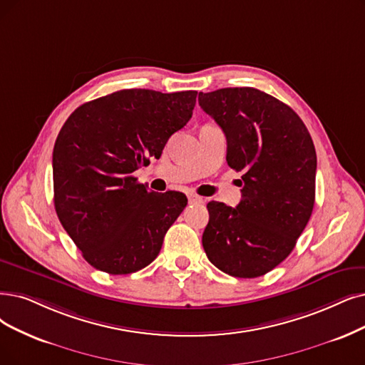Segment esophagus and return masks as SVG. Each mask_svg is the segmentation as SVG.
Segmentation results:
<instances>
[{
  "instance_id": "1",
  "label": "esophagus",
  "mask_w": 365,
  "mask_h": 365,
  "mask_svg": "<svg viewBox=\"0 0 365 365\" xmlns=\"http://www.w3.org/2000/svg\"><path fill=\"white\" fill-rule=\"evenodd\" d=\"M188 202H190V203H203V202H205V199L197 196V195H188Z\"/></svg>"
}]
</instances>
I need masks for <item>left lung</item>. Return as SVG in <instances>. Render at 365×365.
<instances>
[{
  "label": "left lung",
  "mask_w": 365,
  "mask_h": 365,
  "mask_svg": "<svg viewBox=\"0 0 365 365\" xmlns=\"http://www.w3.org/2000/svg\"><path fill=\"white\" fill-rule=\"evenodd\" d=\"M199 105L226 135L227 165L242 172L237 208L207 205L203 250L223 272L255 279L282 264L310 220L314 145L294 109L250 86L199 93Z\"/></svg>",
  "instance_id": "left-lung-1"
}]
</instances>
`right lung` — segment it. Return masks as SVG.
I'll return each instance as SVG.
<instances>
[{"label": "right lung", "mask_w": 365, "mask_h": 365, "mask_svg": "<svg viewBox=\"0 0 365 365\" xmlns=\"http://www.w3.org/2000/svg\"><path fill=\"white\" fill-rule=\"evenodd\" d=\"M196 96L121 90L83 103L64 123L52 155L55 211L96 269L132 274L158 256L187 197L148 192L132 173L162 155L192 118Z\"/></svg>", "instance_id": "1"}]
</instances>
